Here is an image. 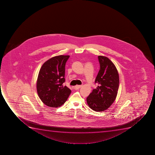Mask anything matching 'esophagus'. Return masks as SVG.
<instances>
[{
	"mask_svg": "<svg viewBox=\"0 0 155 155\" xmlns=\"http://www.w3.org/2000/svg\"><path fill=\"white\" fill-rule=\"evenodd\" d=\"M82 87V86L81 85H77V86H75V89L76 90H78L79 89V88H80V87Z\"/></svg>",
	"mask_w": 155,
	"mask_h": 155,
	"instance_id": "1",
	"label": "esophagus"
}]
</instances>
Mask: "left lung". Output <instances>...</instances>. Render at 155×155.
Wrapping results in <instances>:
<instances>
[{
    "mask_svg": "<svg viewBox=\"0 0 155 155\" xmlns=\"http://www.w3.org/2000/svg\"><path fill=\"white\" fill-rule=\"evenodd\" d=\"M100 69L93 89L87 98L88 106L95 111H104L109 108L116 98L119 84V74L116 66L107 57L98 56Z\"/></svg>",
    "mask_w": 155,
    "mask_h": 155,
    "instance_id": "obj_1",
    "label": "left lung"
}]
</instances>
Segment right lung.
<instances>
[{"label": "right lung", "mask_w": 155, "mask_h": 155, "mask_svg": "<svg viewBox=\"0 0 155 155\" xmlns=\"http://www.w3.org/2000/svg\"><path fill=\"white\" fill-rule=\"evenodd\" d=\"M69 55H58L44 63L39 72L37 91L44 104L51 107H60L67 101L71 90L65 82L66 63Z\"/></svg>", "instance_id": "add662e5"}]
</instances>
